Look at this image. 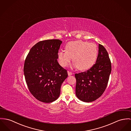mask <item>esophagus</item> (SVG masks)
<instances>
[{"label": "esophagus", "instance_id": "obj_1", "mask_svg": "<svg viewBox=\"0 0 131 131\" xmlns=\"http://www.w3.org/2000/svg\"><path fill=\"white\" fill-rule=\"evenodd\" d=\"M67 72H68V75L69 76H71V75H72V74H73L71 72L69 71H67Z\"/></svg>", "mask_w": 131, "mask_h": 131}]
</instances>
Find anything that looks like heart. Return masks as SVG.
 I'll return each mask as SVG.
<instances>
[{"instance_id":"heart-1","label":"heart","mask_w":131,"mask_h":131,"mask_svg":"<svg viewBox=\"0 0 131 131\" xmlns=\"http://www.w3.org/2000/svg\"><path fill=\"white\" fill-rule=\"evenodd\" d=\"M66 51H60L58 59L61 65L67 66L73 58L75 67L81 71L87 70L95 64L97 55V45L82 40L69 42L65 46Z\"/></svg>"}]
</instances>
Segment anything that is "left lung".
<instances>
[{
	"label": "left lung",
	"mask_w": 131,
	"mask_h": 131,
	"mask_svg": "<svg viewBox=\"0 0 131 131\" xmlns=\"http://www.w3.org/2000/svg\"><path fill=\"white\" fill-rule=\"evenodd\" d=\"M111 72V62L105 48L99 44L96 63L86 71L76 73V95L85 102L97 100L106 90Z\"/></svg>",
	"instance_id": "left-lung-1"
}]
</instances>
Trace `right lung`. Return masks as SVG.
<instances>
[{
	"instance_id": "right-lung-1",
	"label": "right lung",
	"mask_w": 131,
	"mask_h": 131,
	"mask_svg": "<svg viewBox=\"0 0 131 131\" xmlns=\"http://www.w3.org/2000/svg\"><path fill=\"white\" fill-rule=\"evenodd\" d=\"M62 41H41L29 52L24 65L25 81L31 94L38 100L49 103L57 100L67 71L57 61Z\"/></svg>"
}]
</instances>
